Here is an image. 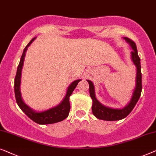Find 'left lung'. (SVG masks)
I'll return each mask as SVG.
<instances>
[{
	"mask_svg": "<svg viewBox=\"0 0 156 156\" xmlns=\"http://www.w3.org/2000/svg\"><path fill=\"white\" fill-rule=\"evenodd\" d=\"M124 39L132 48L131 51V59L133 62L136 66V87L133 91V96L131 98L130 102L128 105H126L124 108L122 109H112L109 107H105L102 104H100L95 98V88L93 83L90 80H87L89 83V90L90 95L93 100V106H92V111L93 115L95 116L98 119L106 120V121H117V120L122 119L127 117L133 109L134 108L135 105H136L138 100L140 98L142 90V76H141V59H140L139 55H138L136 45L134 41L131 40L128 37H124Z\"/></svg>",
	"mask_w": 156,
	"mask_h": 156,
	"instance_id": "1",
	"label": "left lung"
}]
</instances>
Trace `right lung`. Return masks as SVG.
Wrapping results in <instances>:
<instances>
[{
	"mask_svg": "<svg viewBox=\"0 0 156 156\" xmlns=\"http://www.w3.org/2000/svg\"><path fill=\"white\" fill-rule=\"evenodd\" d=\"M35 39V38L32 39L31 41L28 43V44L26 46L25 49H24L23 55L21 56L20 61L19 65L17 66L16 76L15 78V95L16 102L20 107V108L22 109V111L24 112L26 115L28 117L30 118L32 121L37 123L39 124H54L58 122L63 121L66 118H67L69 116L70 109H71V105L69 102V97L73 93L74 89L77 86L78 83L81 80H76L73 81V83L69 86L66 92L64 99L63 100L60 104L58 106H56L54 108H51L49 110L42 112H37L27 106L25 102H23L21 98L20 93V78H21V72L24 63V59H25V53L27 51V48L31 44V43Z\"/></svg>",
	"mask_w": 156,
	"mask_h": 156,
	"instance_id": "1",
	"label": "right lung"
}]
</instances>
